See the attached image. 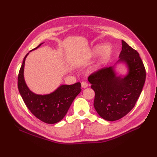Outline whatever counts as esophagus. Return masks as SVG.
<instances>
[{"label":"esophagus","mask_w":157,"mask_h":157,"mask_svg":"<svg viewBox=\"0 0 157 157\" xmlns=\"http://www.w3.org/2000/svg\"><path fill=\"white\" fill-rule=\"evenodd\" d=\"M88 86V83H86V82H82V87L83 88H87Z\"/></svg>","instance_id":"esophagus-1"}]
</instances>
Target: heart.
<instances>
[{
    "label": "heart",
    "instance_id": "obj_1",
    "mask_svg": "<svg viewBox=\"0 0 157 157\" xmlns=\"http://www.w3.org/2000/svg\"><path fill=\"white\" fill-rule=\"evenodd\" d=\"M103 48L104 49H103ZM101 52H102L101 53V57H100L99 61L97 64V67H100V66H101L102 64H104V63L108 61L109 58L110 57V56H111L112 53V50L109 46H106L104 48V46L103 45L98 44L92 48L91 51V55L93 56H96L100 54Z\"/></svg>",
    "mask_w": 157,
    "mask_h": 157
}]
</instances>
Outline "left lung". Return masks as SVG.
<instances>
[{"instance_id":"obj_1","label":"left lung","mask_w":157,"mask_h":157,"mask_svg":"<svg viewBox=\"0 0 157 157\" xmlns=\"http://www.w3.org/2000/svg\"><path fill=\"white\" fill-rule=\"evenodd\" d=\"M118 62L128 69L125 76L117 75L114 67L102 69L88 77L95 92L94 106L106 121L122 118L134 107L146 79V70L139 53L122 40Z\"/></svg>"}]
</instances>
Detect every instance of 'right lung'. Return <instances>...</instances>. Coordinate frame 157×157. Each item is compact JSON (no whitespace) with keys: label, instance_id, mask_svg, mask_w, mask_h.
<instances>
[{"label":"right lung","instance_id":"right-lung-1","mask_svg":"<svg viewBox=\"0 0 157 157\" xmlns=\"http://www.w3.org/2000/svg\"><path fill=\"white\" fill-rule=\"evenodd\" d=\"M43 43L32 51L38 48ZM29 53L23 59L18 75V89L28 109L36 117L48 124H54L65 116L73 100L81 92V84L77 82L72 85H61L48 94H34L26 85L23 71L25 61Z\"/></svg>","mask_w":157,"mask_h":157}]
</instances>
